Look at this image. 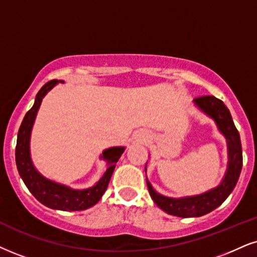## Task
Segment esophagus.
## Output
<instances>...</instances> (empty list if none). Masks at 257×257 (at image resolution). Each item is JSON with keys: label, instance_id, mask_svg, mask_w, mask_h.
<instances>
[{"label": "esophagus", "instance_id": "1", "mask_svg": "<svg viewBox=\"0 0 257 257\" xmlns=\"http://www.w3.org/2000/svg\"><path fill=\"white\" fill-rule=\"evenodd\" d=\"M150 137V136H149V134H142V141H147V139Z\"/></svg>", "mask_w": 257, "mask_h": 257}]
</instances>
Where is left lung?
Wrapping results in <instances>:
<instances>
[{
  "label": "left lung",
  "mask_w": 257,
  "mask_h": 257,
  "mask_svg": "<svg viewBox=\"0 0 257 257\" xmlns=\"http://www.w3.org/2000/svg\"><path fill=\"white\" fill-rule=\"evenodd\" d=\"M194 102L199 108L216 120L221 134L226 137L227 148H229V164H227L226 175L217 188L211 189L204 194L189 196V198L173 199L158 194L147 180L149 193L155 204L167 213L182 218L204 216L223 204L235 188L243 164L239 134L231 118L229 109L223 101L214 97L213 95H204V96L196 97ZM145 172H147V167H145Z\"/></svg>",
  "instance_id": "obj_1"
}]
</instances>
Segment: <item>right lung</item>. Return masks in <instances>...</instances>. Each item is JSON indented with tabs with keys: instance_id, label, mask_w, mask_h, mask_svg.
I'll use <instances>...</instances> for the list:
<instances>
[{
	"instance_id": "obj_1",
	"label": "right lung",
	"mask_w": 257,
	"mask_h": 257,
	"mask_svg": "<svg viewBox=\"0 0 257 257\" xmlns=\"http://www.w3.org/2000/svg\"><path fill=\"white\" fill-rule=\"evenodd\" d=\"M58 83L57 80L49 81L41 87L36 96V102L33 107L28 110L22 120L20 128L18 132L17 148H15V161L17 167L20 174L21 179L24 180L25 185L34 198L41 204L53 210L61 211H82L91 207L100 200L101 196L106 192L108 187L110 176L114 172L115 163L121 156L125 148H110L102 153L103 160L107 161L108 169L101 177V180L94 187L83 191H75L69 187L58 185L50 180L45 179L37 172L36 168L31 161L30 156V137L32 126H33L34 119H36L37 112L39 109L41 100L45 96L53 85Z\"/></svg>"
}]
</instances>
